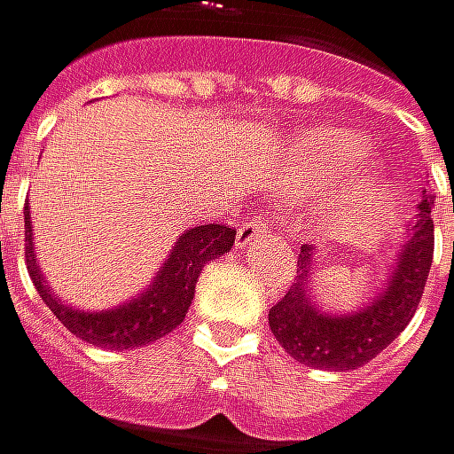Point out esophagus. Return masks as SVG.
Masks as SVG:
<instances>
[{"label": "esophagus", "mask_w": 454, "mask_h": 454, "mask_svg": "<svg viewBox=\"0 0 454 454\" xmlns=\"http://www.w3.org/2000/svg\"><path fill=\"white\" fill-rule=\"evenodd\" d=\"M269 231V217L263 212H247L239 223V231H237V245L247 247L255 239H261Z\"/></svg>", "instance_id": "esophagus-1"}]
</instances>
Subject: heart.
<instances>
[{"instance_id":"1","label":"heart","mask_w":454,"mask_h":454,"mask_svg":"<svg viewBox=\"0 0 454 454\" xmlns=\"http://www.w3.org/2000/svg\"><path fill=\"white\" fill-rule=\"evenodd\" d=\"M364 153L362 140L346 129H309L295 137L293 156L317 177H346Z\"/></svg>"}]
</instances>
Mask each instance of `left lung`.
<instances>
[{
	"label": "left lung",
	"mask_w": 454,
	"mask_h": 454,
	"mask_svg": "<svg viewBox=\"0 0 454 454\" xmlns=\"http://www.w3.org/2000/svg\"><path fill=\"white\" fill-rule=\"evenodd\" d=\"M434 199L420 201V217L404 245L388 290L378 295L364 311L351 317H330L311 306V245L301 247L298 277L279 303L269 311V327L279 346L301 364L317 370H356L388 348L410 325L426 290L434 261Z\"/></svg>",
	"instance_id": "obj_1"
}]
</instances>
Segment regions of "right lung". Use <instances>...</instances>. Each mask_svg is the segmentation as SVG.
Returning a JSON list of instances; mask_svg holds the SVG:
<instances>
[{
    "instance_id": "obj_1",
    "label": "right lung",
    "mask_w": 454,
    "mask_h": 454,
    "mask_svg": "<svg viewBox=\"0 0 454 454\" xmlns=\"http://www.w3.org/2000/svg\"><path fill=\"white\" fill-rule=\"evenodd\" d=\"M237 231L229 229L225 223H207V225H193L185 231L167 263L161 266L159 277L153 285L135 298L127 306L111 309V311H76L71 306H63L42 279V271L34 258V245H31V220L26 212V269L28 277L39 293V298L47 303V309L60 319V325L74 333L76 338L121 351V348H137L145 343H153L172 333L188 314V306L193 301V287L196 279L204 269V263L215 261L217 255L229 253L234 247Z\"/></svg>"
}]
</instances>
